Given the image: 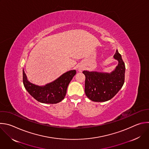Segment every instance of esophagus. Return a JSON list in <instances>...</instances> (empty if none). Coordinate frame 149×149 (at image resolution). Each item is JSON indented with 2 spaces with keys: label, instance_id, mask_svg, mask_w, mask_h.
Listing matches in <instances>:
<instances>
[{
  "label": "esophagus",
  "instance_id": "obj_1",
  "mask_svg": "<svg viewBox=\"0 0 149 149\" xmlns=\"http://www.w3.org/2000/svg\"><path fill=\"white\" fill-rule=\"evenodd\" d=\"M84 69V66L83 65H79L78 67V70L79 72H82Z\"/></svg>",
  "mask_w": 149,
  "mask_h": 149
}]
</instances>
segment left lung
I'll use <instances>...</instances> for the list:
<instances>
[{
    "mask_svg": "<svg viewBox=\"0 0 149 149\" xmlns=\"http://www.w3.org/2000/svg\"><path fill=\"white\" fill-rule=\"evenodd\" d=\"M118 64L110 73L84 71L85 76V93L94 102L108 101L115 96L125 82V65L121 55L116 49L113 56Z\"/></svg>",
    "mask_w": 149,
    "mask_h": 149,
    "instance_id": "1",
    "label": "left lung"
}]
</instances>
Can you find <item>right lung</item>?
<instances>
[{
    "instance_id": "obj_1",
    "label": "right lung",
    "mask_w": 149,
    "mask_h": 149,
    "mask_svg": "<svg viewBox=\"0 0 149 149\" xmlns=\"http://www.w3.org/2000/svg\"><path fill=\"white\" fill-rule=\"evenodd\" d=\"M76 74V70L67 71L58 78L43 86L30 82L23 70V82L27 91L37 101L43 104H57L64 100L67 87Z\"/></svg>"
}]
</instances>
